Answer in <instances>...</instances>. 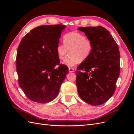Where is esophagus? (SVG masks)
Returning <instances> with one entry per match:
<instances>
[{
  "label": "esophagus",
  "instance_id": "1",
  "mask_svg": "<svg viewBox=\"0 0 134 134\" xmlns=\"http://www.w3.org/2000/svg\"><path fill=\"white\" fill-rule=\"evenodd\" d=\"M69 71L70 72H74V69L73 68H69Z\"/></svg>",
  "mask_w": 134,
  "mask_h": 134
}]
</instances>
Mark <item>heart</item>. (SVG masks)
<instances>
[{
  "mask_svg": "<svg viewBox=\"0 0 134 134\" xmlns=\"http://www.w3.org/2000/svg\"><path fill=\"white\" fill-rule=\"evenodd\" d=\"M92 49V43L86 36L78 32H72L64 36L63 44H58L56 52L59 59L63 60L69 51V55L65 59L63 64L68 67H72L80 60L87 59Z\"/></svg>",
  "mask_w": 134,
  "mask_h": 134,
  "instance_id": "b5f03b06",
  "label": "heart"
}]
</instances>
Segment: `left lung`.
Segmentation results:
<instances>
[{
    "instance_id": "8db88e82",
    "label": "left lung",
    "mask_w": 134,
    "mask_h": 134,
    "mask_svg": "<svg viewBox=\"0 0 134 134\" xmlns=\"http://www.w3.org/2000/svg\"><path fill=\"white\" fill-rule=\"evenodd\" d=\"M78 30L84 32L93 46L90 56L77 67L78 94L86 102L98 106L115 93L120 71L119 48L109 32L102 26L80 27Z\"/></svg>"
}]
</instances>
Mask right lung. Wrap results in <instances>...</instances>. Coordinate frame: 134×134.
<instances>
[{
    "label": "right lung",
    "mask_w": 134,
    "mask_h": 134,
    "mask_svg": "<svg viewBox=\"0 0 134 134\" xmlns=\"http://www.w3.org/2000/svg\"><path fill=\"white\" fill-rule=\"evenodd\" d=\"M65 28L62 25L37 27L19 44L16 58L19 85L34 102L45 103L54 100L68 73V68L60 64L56 52Z\"/></svg>",
    "instance_id": "obj_1"
}]
</instances>
